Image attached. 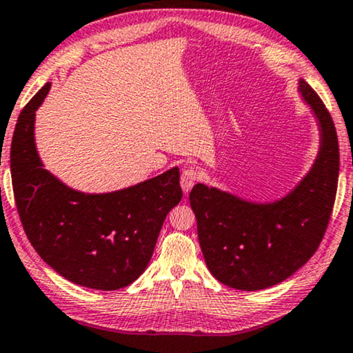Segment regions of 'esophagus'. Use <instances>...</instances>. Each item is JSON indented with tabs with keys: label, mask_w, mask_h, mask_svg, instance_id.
<instances>
[{
	"label": "esophagus",
	"mask_w": 353,
	"mask_h": 353,
	"mask_svg": "<svg viewBox=\"0 0 353 353\" xmlns=\"http://www.w3.org/2000/svg\"><path fill=\"white\" fill-rule=\"evenodd\" d=\"M200 178V173L197 167H188V169H184L181 173V188L184 192H189L191 191V188L195 184Z\"/></svg>",
	"instance_id": "esophagus-1"
}]
</instances>
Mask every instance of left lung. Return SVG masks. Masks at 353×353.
Masks as SVG:
<instances>
[{
    "mask_svg": "<svg viewBox=\"0 0 353 353\" xmlns=\"http://www.w3.org/2000/svg\"><path fill=\"white\" fill-rule=\"evenodd\" d=\"M298 90L319 120L321 151L294 191L274 203H251L200 183L189 194L207 267L232 289L283 283L312 257L328 227L338 189V134L316 91L305 80Z\"/></svg>",
    "mask_w": 353,
    "mask_h": 353,
    "instance_id": "1",
    "label": "left lung"
}]
</instances>
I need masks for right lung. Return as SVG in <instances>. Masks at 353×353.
Listing matches in <instances>:
<instances>
[{
	"mask_svg": "<svg viewBox=\"0 0 353 353\" xmlns=\"http://www.w3.org/2000/svg\"><path fill=\"white\" fill-rule=\"evenodd\" d=\"M46 83L21 110L10 145L17 211L32 248L63 278L96 290L126 287L153 256L162 222L180 203L178 167L108 194L68 188L42 167L34 143L36 108Z\"/></svg>",
	"mask_w": 353,
	"mask_h": 353,
	"instance_id": "1",
	"label": "right lung"
}]
</instances>
